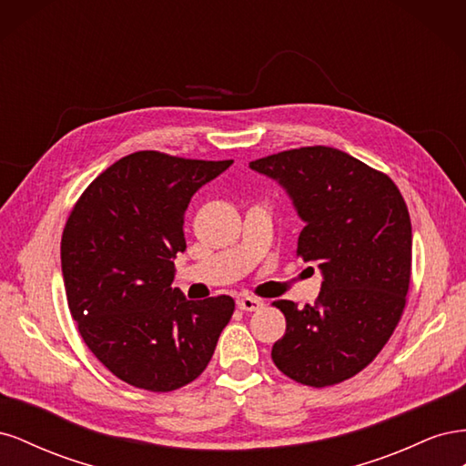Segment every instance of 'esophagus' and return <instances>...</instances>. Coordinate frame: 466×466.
<instances>
[{
  "instance_id": "34e87169",
  "label": "esophagus",
  "mask_w": 466,
  "mask_h": 466,
  "mask_svg": "<svg viewBox=\"0 0 466 466\" xmlns=\"http://www.w3.org/2000/svg\"><path fill=\"white\" fill-rule=\"evenodd\" d=\"M237 307L241 309V311H258V309L264 307V301L257 298H238Z\"/></svg>"
}]
</instances>
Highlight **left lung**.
I'll return each instance as SVG.
<instances>
[{
    "label": "left lung",
    "instance_id": "8db88e82",
    "mask_svg": "<svg viewBox=\"0 0 466 466\" xmlns=\"http://www.w3.org/2000/svg\"><path fill=\"white\" fill-rule=\"evenodd\" d=\"M248 167L288 192L305 223L295 255L322 274L315 305L274 301L288 324L272 360L298 383H342L383 350L406 305L412 225L402 194L387 175L324 146Z\"/></svg>",
    "mask_w": 466,
    "mask_h": 466
}]
</instances>
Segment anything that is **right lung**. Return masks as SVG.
Listing matches in <instances>:
<instances>
[{
  "instance_id": "right-lung-1",
  "label": "right lung",
  "mask_w": 466,
  "mask_h": 466,
  "mask_svg": "<svg viewBox=\"0 0 466 466\" xmlns=\"http://www.w3.org/2000/svg\"><path fill=\"white\" fill-rule=\"evenodd\" d=\"M233 161L137 151L98 175L67 218L62 274L87 348L137 389L168 392L209 363L235 311L229 295L188 301L175 279L192 196Z\"/></svg>"
}]
</instances>
